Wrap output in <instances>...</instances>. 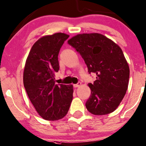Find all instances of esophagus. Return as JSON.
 Instances as JSON below:
<instances>
[{"mask_svg":"<svg viewBox=\"0 0 146 146\" xmlns=\"http://www.w3.org/2000/svg\"><path fill=\"white\" fill-rule=\"evenodd\" d=\"M81 85V82H78L77 83V84H74L73 86H74V88H77V87H79Z\"/></svg>","mask_w":146,"mask_h":146,"instance_id":"1","label":"esophagus"}]
</instances>
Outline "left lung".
Wrapping results in <instances>:
<instances>
[{
    "label": "left lung",
    "instance_id": "left-lung-1",
    "mask_svg": "<svg viewBox=\"0 0 146 146\" xmlns=\"http://www.w3.org/2000/svg\"><path fill=\"white\" fill-rule=\"evenodd\" d=\"M68 43L80 54L89 74L96 80L89 83L91 94L87 110L93 115H104L118 107L127 90L129 68L119 45L99 33L79 34Z\"/></svg>",
    "mask_w": 146,
    "mask_h": 146
}]
</instances>
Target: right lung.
Here are the masks:
<instances>
[{
    "label": "right lung",
    "mask_w": 146,
    "mask_h": 146,
    "mask_svg": "<svg viewBox=\"0 0 146 146\" xmlns=\"http://www.w3.org/2000/svg\"><path fill=\"white\" fill-rule=\"evenodd\" d=\"M68 37L62 33L41 37L32 46L26 60L24 87L35 110L45 120L63 118L72 101V85L55 84L54 78L60 69V48Z\"/></svg>",
    "instance_id": "1"
}]
</instances>
